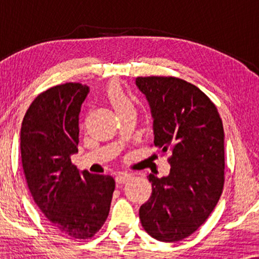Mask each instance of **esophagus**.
Here are the masks:
<instances>
[{"mask_svg": "<svg viewBox=\"0 0 259 259\" xmlns=\"http://www.w3.org/2000/svg\"><path fill=\"white\" fill-rule=\"evenodd\" d=\"M130 178H131V176L127 175V173H120V175L115 177V182L118 184H123V183H126Z\"/></svg>", "mask_w": 259, "mask_h": 259, "instance_id": "obj_1", "label": "esophagus"}]
</instances>
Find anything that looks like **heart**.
I'll list each match as a JSON object with an SVG mask.
<instances>
[{
	"label": "heart",
	"instance_id": "obj_1",
	"mask_svg": "<svg viewBox=\"0 0 259 259\" xmlns=\"http://www.w3.org/2000/svg\"><path fill=\"white\" fill-rule=\"evenodd\" d=\"M106 97H107L108 101L111 102L113 108L115 109V112L121 111L123 108L132 106L131 98L123 91V88L116 82H113L107 87V90H106Z\"/></svg>",
	"mask_w": 259,
	"mask_h": 259
}]
</instances>
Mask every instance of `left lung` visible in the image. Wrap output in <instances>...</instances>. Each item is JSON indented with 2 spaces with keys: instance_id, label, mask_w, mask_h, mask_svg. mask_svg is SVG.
Here are the masks:
<instances>
[{
  "instance_id": "1",
  "label": "left lung",
  "mask_w": 259,
  "mask_h": 259,
  "mask_svg": "<svg viewBox=\"0 0 259 259\" xmlns=\"http://www.w3.org/2000/svg\"><path fill=\"white\" fill-rule=\"evenodd\" d=\"M150 104L154 146L171 151L169 175L148 176L152 194L140 206L141 225L157 240L192 235L213 211L224 186V130L213 102L194 84L173 76H139Z\"/></svg>"
}]
</instances>
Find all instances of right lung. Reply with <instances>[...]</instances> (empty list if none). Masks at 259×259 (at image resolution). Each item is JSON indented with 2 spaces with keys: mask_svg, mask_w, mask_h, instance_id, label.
<instances>
[{
  "mask_svg": "<svg viewBox=\"0 0 259 259\" xmlns=\"http://www.w3.org/2000/svg\"><path fill=\"white\" fill-rule=\"evenodd\" d=\"M90 87L79 82L38 94L21 127V159L31 196L52 225L74 239L92 238L108 217L115 182L79 172V114Z\"/></svg>",
  "mask_w": 259,
  "mask_h": 259,
  "instance_id": "1",
  "label": "right lung"
}]
</instances>
